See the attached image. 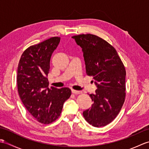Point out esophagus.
Masks as SVG:
<instances>
[{"mask_svg":"<svg viewBox=\"0 0 149 149\" xmlns=\"http://www.w3.org/2000/svg\"><path fill=\"white\" fill-rule=\"evenodd\" d=\"M72 93H74L75 95H78V94H81L82 93L81 91H77V90H72Z\"/></svg>","mask_w":149,"mask_h":149,"instance_id":"esophagus-1","label":"esophagus"}]
</instances>
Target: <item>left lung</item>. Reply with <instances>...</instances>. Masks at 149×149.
Segmentation results:
<instances>
[{"mask_svg": "<svg viewBox=\"0 0 149 149\" xmlns=\"http://www.w3.org/2000/svg\"><path fill=\"white\" fill-rule=\"evenodd\" d=\"M83 49L86 74L96 81L93 102L83 112L86 122L94 127L106 126L118 115L125 98V68L116 49L94 34L72 36Z\"/></svg>", "mask_w": 149, "mask_h": 149, "instance_id": "1", "label": "left lung"}]
</instances>
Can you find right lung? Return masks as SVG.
I'll return each instance as SVG.
<instances>
[{
	"label": "right lung",
	"instance_id": "obj_1",
	"mask_svg": "<svg viewBox=\"0 0 149 149\" xmlns=\"http://www.w3.org/2000/svg\"><path fill=\"white\" fill-rule=\"evenodd\" d=\"M59 42L60 37L55 36L28 47L18 66L19 96L31 115L43 124H49L59 118L63 104L71 95L68 88L48 87L50 60Z\"/></svg>",
	"mask_w": 149,
	"mask_h": 149
}]
</instances>
